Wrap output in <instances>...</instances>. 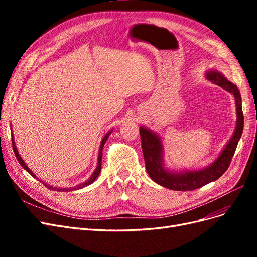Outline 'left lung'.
<instances>
[{"label":"left lung","mask_w":257,"mask_h":257,"mask_svg":"<svg viewBox=\"0 0 257 257\" xmlns=\"http://www.w3.org/2000/svg\"><path fill=\"white\" fill-rule=\"evenodd\" d=\"M208 79L213 83L220 85L224 90L228 91L235 96L237 105V127L226 148L223 150L221 155L209 167L201 170L185 173H170L163 167L162 162V144L158 135L145 127L139 128L142 138V149L144 153L145 164L148 175L154 182L165 186L167 189L175 191H191L200 188L209 182H212L219 179L227 168L234 157L239 139L243 131V112L241 106V95L238 88L234 83L228 81L223 75L216 71H211L207 74Z\"/></svg>","instance_id":"1"}]
</instances>
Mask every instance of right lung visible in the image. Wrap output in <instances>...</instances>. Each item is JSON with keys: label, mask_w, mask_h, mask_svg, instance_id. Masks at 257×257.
Here are the masks:
<instances>
[{"label": "right lung", "mask_w": 257, "mask_h": 257, "mask_svg": "<svg viewBox=\"0 0 257 257\" xmlns=\"http://www.w3.org/2000/svg\"><path fill=\"white\" fill-rule=\"evenodd\" d=\"M110 133L111 132H109V133L108 134H106L105 135V137L103 138V141H102V143H100V147H99V152H98V163H97V167H96V169L94 170V173L92 174V176L90 177V179L88 181H85V182H83V183H81V184H79V185H77V186H75V188H71V189H59V188H56V186H51V185H49V184H47V183H45V182H42L45 186H47V188L49 189V190H53V191H73V190H79V189H81V188H84V186H87V185H89V184H91V183H93L94 182V180L95 179L97 178V176L99 175V173H100V169H102V152H103V147H104V145H105V143H106V141H107V138H108V136L110 135ZM13 137V136H12ZM12 144H13V149H14V152H15V155H16V158H17V160H18V162H19V164L25 168L27 172L31 175V176H33V177H35V175L31 172L30 170V168L26 165V163L23 162L22 160H21V158H20V155L18 154V151H17V149H16V146H15V143H14V138L12 139Z\"/></svg>", "instance_id": "right-lung-1"}]
</instances>
